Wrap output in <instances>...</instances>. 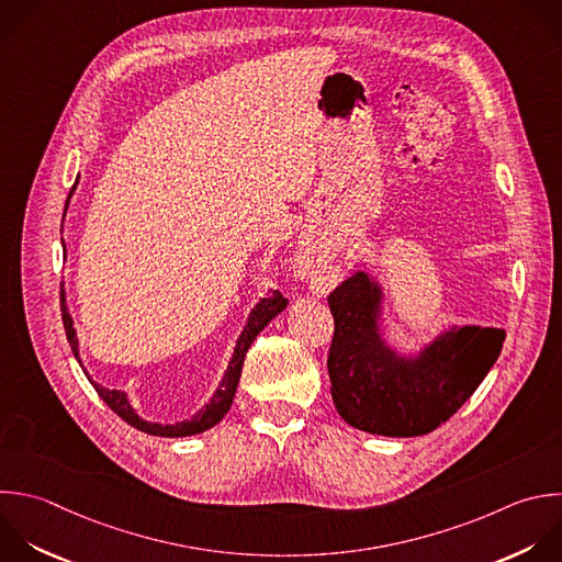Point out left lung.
Returning <instances> with one entry per match:
<instances>
[{
    "label": "left lung",
    "instance_id": "left-lung-1",
    "mask_svg": "<svg viewBox=\"0 0 562 562\" xmlns=\"http://www.w3.org/2000/svg\"><path fill=\"white\" fill-rule=\"evenodd\" d=\"M334 338L327 356L331 400L358 430L417 437L441 426L474 393L501 353L505 331L461 327L417 360L397 358L375 329L380 288L364 272L327 296Z\"/></svg>",
    "mask_w": 562,
    "mask_h": 562
}]
</instances>
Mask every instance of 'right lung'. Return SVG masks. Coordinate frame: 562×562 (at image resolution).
Here are the masks:
<instances>
[{
  "instance_id": "1",
  "label": "right lung",
  "mask_w": 562,
  "mask_h": 562,
  "mask_svg": "<svg viewBox=\"0 0 562 562\" xmlns=\"http://www.w3.org/2000/svg\"><path fill=\"white\" fill-rule=\"evenodd\" d=\"M72 189H75V187H72ZM70 193H72V191H70ZM68 200H70V198H68ZM66 206H68V204H66ZM285 305H288V301H285V296H283L279 290H274L268 299H261V301L257 303V307L252 310V314H250V318H248L246 329L241 331V336H239V340H237L233 360H231V364H228V369H226V375H224L222 384L217 386L213 400H211L198 415H193V417L187 419V422H180V424H176V426L149 424V422L140 419V417L134 413V408H132V404L127 402V395H125L123 391L105 389V386H101V384H97V382H92V384H94L97 393L101 395V400H103L121 419H125L130 426L143 430V432H147V435H158V437H187V435L204 432V430L213 428V426L228 413V408H231V404H233V397H235V391H237V384H239V375H241V367H244L246 351L250 349V345H252V340L257 338V334H259L279 312H283ZM61 316H64V327H66L68 342H70L75 356L79 358L77 331H75V327H72V318H70V314H68V307H66L64 301H61Z\"/></svg>"
}]
</instances>
